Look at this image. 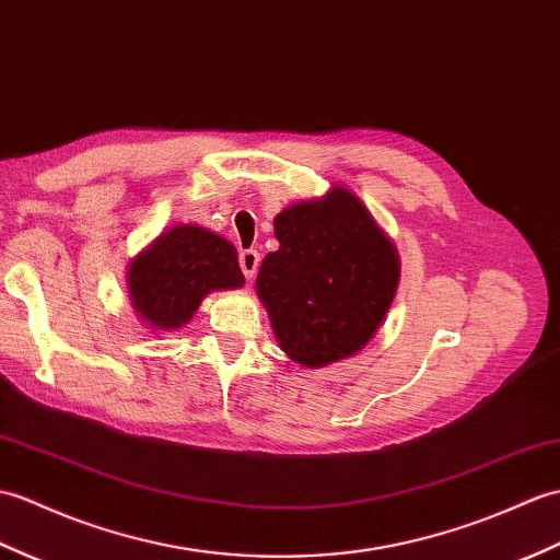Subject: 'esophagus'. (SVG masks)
<instances>
[{"instance_id":"esophagus-1","label":"esophagus","mask_w":560,"mask_h":560,"mask_svg":"<svg viewBox=\"0 0 560 560\" xmlns=\"http://www.w3.org/2000/svg\"><path fill=\"white\" fill-rule=\"evenodd\" d=\"M238 262H241L245 279H253L257 275V267H259V253L257 250H243L241 257H238Z\"/></svg>"}]
</instances>
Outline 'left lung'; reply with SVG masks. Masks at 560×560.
Returning <instances> with one entry per match:
<instances>
[{
    "label": "left lung",
    "instance_id": "left-lung-1",
    "mask_svg": "<svg viewBox=\"0 0 560 560\" xmlns=\"http://www.w3.org/2000/svg\"><path fill=\"white\" fill-rule=\"evenodd\" d=\"M275 236L279 250L262 259L255 289L283 353L303 368L355 355L392 307L396 245L341 186L285 207Z\"/></svg>",
    "mask_w": 560,
    "mask_h": 560
}]
</instances>
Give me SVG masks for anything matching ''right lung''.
Returning <instances> with one entry per match:
<instances>
[{"instance_id":"obj_1","label":"right lung","mask_w":560,"mask_h":560,"mask_svg":"<svg viewBox=\"0 0 560 560\" xmlns=\"http://www.w3.org/2000/svg\"><path fill=\"white\" fill-rule=\"evenodd\" d=\"M243 283L236 248L195 224L168 229L128 265L133 310L160 331L184 327L207 293L241 289Z\"/></svg>"}]
</instances>
